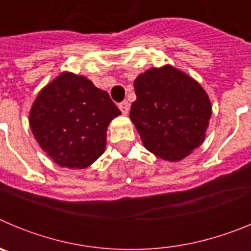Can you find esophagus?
Wrapping results in <instances>:
<instances>
[{
  "instance_id": "34e87169",
  "label": "esophagus",
  "mask_w": 251,
  "mask_h": 251,
  "mask_svg": "<svg viewBox=\"0 0 251 251\" xmlns=\"http://www.w3.org/2000/svg\"><path fill=\"white\" fill-rule=\"evenodd\" d=\"M119 109H121V112L123 114H128V112H129V103L127 100L119 103Z\"/></svg>"
}]
</instances>
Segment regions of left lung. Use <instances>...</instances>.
Here are the masks:
<instances>
[{"label": "left lung", "mask_w": 251, "mask_h": 251, "mask_svg": "<svg viewBox=\"0 0 251 251\" xmlns=\"http://www.w3.org/2000/svg\"><path fill=\"white\" fill-rule=\"evenodd\" d=\"M134 89L129 118L150 152L176 162L202 145L212 106L195 79L166 65L138 75Z\"/></svg>", "instance_id": "8db88e82"}]
</instances>
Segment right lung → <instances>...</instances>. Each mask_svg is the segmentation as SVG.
I'll return each mask as SVG.
<instances>
[{
	"label": "right lung",
	"mask_w": 251,
	"mask_h": 251,
	"mask_svg": "<svg viewBox=\"0 0 251 251\" xmlns=\"http://www.w3.org/2000/svg\"><path fill=\"white\" fill-rule=\"evenodd\" d=\"M119 114L108 93L85 76L65 72L39 93L30 127L55 163L80 170L103 154L108 126Z\"/></svg>",
	"instance_id": "1"
}]
</instances>
